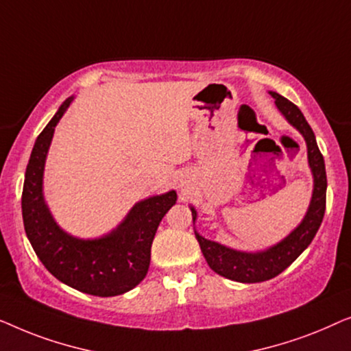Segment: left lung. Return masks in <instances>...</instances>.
<instances>
[{
    "label": "left lung",
    "instance_id": "left-lung-1",
    "mask_svg": "<svg viewBox=\"0 0 351 351\" xmlns=\"http://www.w3.org/2000/svg\"><path fill=\"white\" fill-rule=\"evenodd\" d=\"M275 98V105L281 114L291 125L298 128L307 143V156L308 165L313 175V194L310 200V206L307 215L291 234L274 245L272 248L258 251V253H245V251H237L227 246L216 243V241L206 240L195 232V239L199 241L202 253H204L210 269L226 278L240 281V283H259L274 278L280 275L286 267H289L300 253L312 243L313 237L322 226L324 210H326V169L323 154L318 149L315 133L308 122L298 106L280 93L270 92ZM192 221L197 219V211L191 206Z\"/></svg>",
    "mask_w": 351,
    "mask_h": 351
}]
</instances>
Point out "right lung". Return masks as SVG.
I'll return each mask as SVG.
<instances>
[{"label":"right lung","mask_w":351,"mask_h":351,"mask_svg":"<svg viewBox=\"0 0 351 351\" xmlns=\"http://www.w3.org/2000/svg\"><path fill=\"white\" fill-rule=\"evenodd\" d=\"M73 97L39 133L29 156L22 192V216L34 253L57 280L81 293L111 298L135 288L151 263V245L162 218L176 204V192L135 204L125 219L108 235L81 240L53 221L43 195V173L53 130Z\"/></svg>","instance_id":"1"}]
</instances>
